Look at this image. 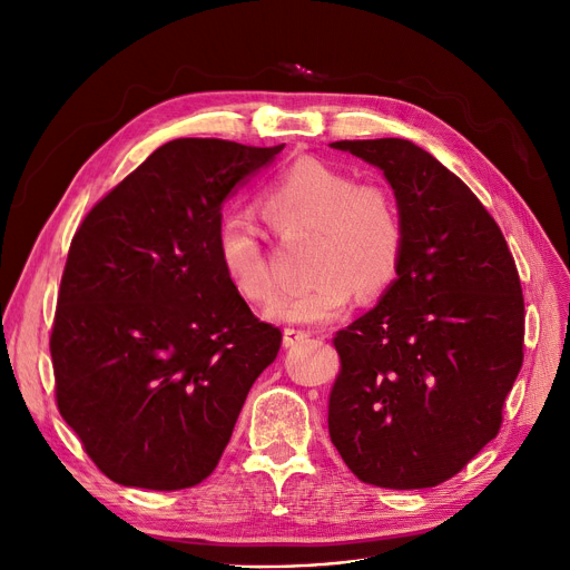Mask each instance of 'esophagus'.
I'll use <instances>...</instances> for the list:
<instances>
[{
	"label": "esophagus",
	"mask_w": 570,
	"mask_h": 570,
	"mask_svg": "<svg viewBox=\"0 0 570 570\" xmlns=\"http://www.w3.org/2000/svg\"><path fill=\"white\" fill-rule=\"evenodd\" d=\"M307 337H312L309 331H305V327H286L284 331V346H295L305 342Z\"/></svg>",
	"instance_id": "obj_1"
}]
</instances>
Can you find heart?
Segmentation results:
<instances>
[{"instance_id": "obj_1", "label": "heart", "mask_w": 570, "mask_h": 570, "mask_svg": "<svg viewBox=\"0 0 570 570\" xmlns=\"http://www.w3.org/2000/svg\"><path fill=\"white\" fill-rule=\"evenodd\" d=\"M261 213L279 239L316 235L309 286L291 291L269 307L288 323H325L344 314L357 293L379 295L400 275L406 228L395 194L381 183L321 159H297L261 194ZM224 275L243 301L265 305L277 295V269L261 230L228 217L217 230Z\"/></svg>"}]
</instances>
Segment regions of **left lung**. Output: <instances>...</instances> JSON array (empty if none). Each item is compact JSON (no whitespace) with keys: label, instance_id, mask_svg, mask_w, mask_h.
Wrapping results in <instances>:
<instances>
[{"label":"left lung","instance_id":"1","mask_svg":"<svg viewBox=\"0 0 570 570\" xmlns=\"http://www.w3.org/2000/svg\"><path fill=\"white\" fill-rule=\"evenodd\" d=\"M333 147L383 170L406 245L381 303L335 333L327 430L367 485L436 488L499 434L524 361L515 258L485 205L404 138Z\"/></svg>","mask_w":570,"mask_h":570}]
</instances>
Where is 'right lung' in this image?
<instances>
[{
	"label": "right lung",
	"instance_id": "obj_1",
	"mask_svg": "<svg viewBox=\"0 0 570 570\" xmlns=\"http://www.w3.org/2000/svg\"><path fill=\"white\" fill-rule=\"evenodd\" d=\"M284 145L177 138L78 226L50 333L55 402L110 481L187 490L213 473L282 331L235 293L222 203Z\"/></svg>",
	"mask_w": 570,
	"mask_h": 570
}]
</instances>
